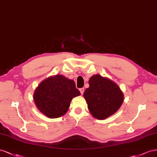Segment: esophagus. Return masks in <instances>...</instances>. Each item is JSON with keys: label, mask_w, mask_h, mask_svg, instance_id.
Masks as SVG:
<instances>
[{"label": "esophagus", "mask_w": 157, "mask_h": 157, "mask_svg": "<svg viewBox=\"0 0 157 157\" xmlns=\"http://www.w3.org/2000/svg\"><path fill=\"white\" fill-rule=\"evenodd\" d=\"M79 91H80V93H81V94H83L84 93V88L79 89Z\"/></svg>", "instance_id": "34e87169"}]
</instances>
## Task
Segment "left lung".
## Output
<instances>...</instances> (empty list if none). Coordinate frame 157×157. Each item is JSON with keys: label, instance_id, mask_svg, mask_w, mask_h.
<instances>
[{"label": "left lung", "instance_id": "1", "mask_svg": "<svg viewBox=\"0 0 157 157\" xmlns=\"http://www.w3.org/2000/svg\"><path fill=\"white\" fill-rule=\"evenodd\" d=\"M89 87L83 93L88 109L94 118L105 120L116 113L124 102V94L113 81L99 74L89 80Z\"/></svg>", "mask_w": 157, "mask_h": 157}]
</instances>
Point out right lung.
<instances>
[{
  "mask_svg": "<svg viewBox=\"0 0 157 157\" xmlns=\"http://www.w3.org/2000/svg\"><path fill=\"white\" fill-rule=\"evenodd\" d=\"M81 95L74 80L57 74L43 80L33 93L37 109L49 118L64 115L74 97Z\"/></svg>",
  "mask_w": 157,
  "mask_h": 157,
  "instance_id": "obj_1",
  "label": "right lung"
}]
</instances>
